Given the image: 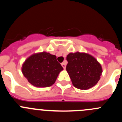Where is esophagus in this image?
I'll return each mask as SVG.
<instances>
[{
	"instance_id": "1",
	"label": "esophagus",
	"mask_w": 122,
	"mask_h": 122,
	"mask_svg": "<svg viewBox=\"0 0 122 122\" xmlns=\"http://www.w3.org/2000/svg\"><path fill=\"white\" fill-rule=\"evenodd\" d=\"M66 61H64L63 63H62V67L63 68V69L66 68Z\"/></svg>"
}]
</instances>
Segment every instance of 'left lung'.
Returning a JSON list of instances; mask_svg holds the SVG:
<instances>
[{
	"instance_id": "left-lung-1",
	"label": "left lung",
	"mask_w": 122,
	"mask_h": 122,
	"mask_svg": "<svg viewBox=\"0 0 122 122\" xmlns=\"http://www.w3.org/2000/svg\"><path fill=\"white\" fill-rule=\"evenodd\" d=\"M66 60V70L76 88L87 90L97 84L103 70L94 57L89 54L76 52L68 54Z\"/></svg>"
}]
</instances>
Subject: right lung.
Masks as SVG:
<instances>
[{"instance_id":"right-lung-1","label":"right lung","mask_w":122,"mask_h":122,"mask_svg":"<svg viewBox=\"0 0 122 122\" xmlns=\"http://www.w3.org/2000/svg\"><path fill=\"white\" fill-rule=\"evenodd\" d=\"M63 70L56 56L46 52L31 55L22 66L24 76L29 82L36 87H47L53 85Z\"/></svg>"}]
</instances>
